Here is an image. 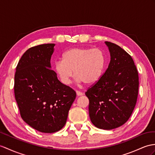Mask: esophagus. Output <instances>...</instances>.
Wrapping results in <instances>:
<instances>
[{
    "instance_id": "34e87169",
    "label": "esophagus",
    "mask_w": 155,
    "mask_h": 155,
    "mask_svg": "<svg viewBox=\"0 0 155 155\" xmlns=\"http://www.w3.org/2000/svg\"><path fill=\"white\" fill-rule=\"evenodd\" d=\"M76 94H77V96L78 97L83 95V93L81 92V91H76Z\"/></svg>"
}]
</instances>
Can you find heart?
I'll return each instance as SVG.
<instances>
[{
    "label": "heart",
    "instance_id": "1",
    "mask_svg": "<svg viewBox=\"0 0 155 155\" xmlns=\"http://www.w3.org/2000/svg\"><path fill=\"white\" fill-rule=\"evenodd\" d=\"M104 61L103 52L99 48L76 47L64 52L63 60H56L54 67L64 84H70L72 71L78 82L93 84L101 78Z\"/></svg>",
    "mask_w": 155,
    "mask_h": 155
}]
</instances>
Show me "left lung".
Here are the masks:
<instances>
[{
  "mask_svg": "<svg viewBox=\"0 0 155 155\" xmlns=\"http://www.w3.org/2000/svg\"><path fill=\"white\" fill-rule=\"evenodd\" d=\"M110 54L108 68L85 95L95 126L110 130L125 124L137 103L139 75L131 56L118 45L105 42Z\"/></svg>",
  "mask_w": 155,
  "mask_h": 155,
  "instance_id": "8db88e82",
  "label": "left lung"
}]
</instances>
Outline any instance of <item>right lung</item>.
<instances>
[{"label": "right lung", "instance_id": "1", "mask_svg": "<svg viewBox=\"0 0 155 155\" xmlns=\"http://www.w3.org/2000/svg\"><path fill=\"white\" fill-rule=\"evenodd\" d=\"M55 44L29 48L22 55L14 76V95L20 116L42 133H54L66 123L76 97L74 89L62 84L51 69Z\"/></svg>", "mask_w": 155, "mask_h": 155}]
</instances>
